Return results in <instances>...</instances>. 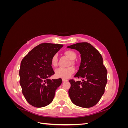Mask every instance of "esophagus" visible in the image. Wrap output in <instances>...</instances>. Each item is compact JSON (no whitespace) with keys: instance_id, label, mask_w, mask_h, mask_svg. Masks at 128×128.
<instances>
[{"instance_id":"34e87169","label":"esophagus","mask_w":128,"mask_h":128,"mask_svg":"<svg viewBox=\"0 0 128 128\" xmlns=\"http://www.w3.org/2000/svg\"><path fill=\"white\" fill-rule=\"evenodd\" d=\"M67 80H66V79H64V78L62 79V81H63V82H66V81H67Z\"/></svg>"}]
</instances>
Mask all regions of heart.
Here are the masks:
<instances>
[{
  "mask_svg": "<svg viewBox=\"0 0 128 128\" xmlns=\"http://www.w3.org/2000/svg\"><path fill=\"white\" fill-rule=\"evenodd\" d=\"M64 54L69 59L72 60H75L76 58V54L71 50H68L64 52ZM52 65L56 67L58 64V56L54 54L51 59ZM75 72V69L72 67L68 68H59L56 69L55 71L56 76L58 78H62L64 79H67L70 77V76Z\"/></svg>",
  "mask_w": 128,
  "mask_h": 128,
  "instance_id": "heart-1",
  "label": "heart"
}]
</instances>
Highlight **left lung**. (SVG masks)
Wrapping results in <instances>:
<instances>
[{"mask_svg":"<svg viewBox=\"0 0 128 128\" xmlns=\"http://www.w3.org/2000/svg\"><path fill=\"white\" fill-rule=\"evenodd\" d=\"M80 54V64L75 77L82 81L69 80L68 91L72 102L77 106L90 108L97 104L104 92L107 82V71L103 64L102 55L88 42H78L67 46Z\"/></svg>","mask_w":128,"mask_h":128,"instance_id":"obj_1","label":"left lung"}]
</instances>
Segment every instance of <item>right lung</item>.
I'll return each instance as SVG.
<instances>
[{
  "label": "right lung",
  "mask_w": 128,
  "mask_h": 128,
  "mask_svg": "<svg viewBox=\"0 0 128 128\" xmlns=\"http://www.w3.org/2000/svg\"><path fill=\"white\" fill-rule=\"evenodd\" d=\"M64 45L42 43L30 51L22 59L19 75L22 94L31 105L37 108L51 104L61 78L49 79L54 74L51 59Z\"/></svg>",
  "instance_id": "right-lung-1"
}]
</instances>
